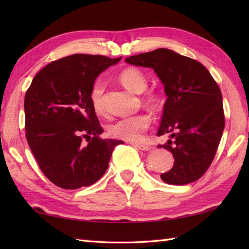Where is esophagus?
<instances>
[{
  "mask_svg": "<svg viewBox=\"0 0 249 249\" xmlns=\"http://www.w3.org/2000/svg\"><path fill=\"white\" fill-rule=\"evenodd\" d=\"M131 145H134L135 147H137V149H139V150H142V151H147V150H150V147H149V145H146V144H140V143H134V142H131L130 143Z\"/></svg>",
  "mask_w": 249,
  "mask_h": 249,
  "instance_id": "esophagus-1",
  "label": "esophagus"
}]
</instances>
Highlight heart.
<instances>
[{"instance_id": "1", "label": "heart", "mask_w": 249, "mask_h": 249, "mask_svg": "<svg viewBox=\"0 0 249 249\" xmlns=\"http://www.w3.org/2000/svg\"><path fill=\"white\" fill-rule=\"evenodd\" d=\"M120 82L123 87L135 94H141L145 91L147 87L146 77L141 71L137 68L130 67L126 68L120 73ZM106 84L104 81L98 80L94 84L91 92V103L93 109L97 114H103L105 112L104 107V93ZM145 99L150 104H156L158 97L155 94L149 93ZM151 119L147 114H137L131 116H126L116 120L114 123L109 125V135L118 139H123L126 141H138L142 138L144 131L149 128Z\"/></svg>"}]
</instances>
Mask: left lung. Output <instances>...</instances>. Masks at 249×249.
Listing matches in <instances>:
<instances>
[{
	"label": "left lung",
	"mask_w": 249,
	"mask_h": 249,
	"mask_svg": "<svg viewBox=\"0 0 249 249\" xmlns=\"http://www.w3.org/2000/svg\"><path fill=\"white\" fill-rule=\"evenodd\" d=\"M131 65L152 68L165 88L167 100L157 136L170 135L158 145L172 153L165 183L184 185L197 181L208 170L225 128L223 96L213 77L198 61L160 48L129 56Z\"/></svg>",
	"instance_id": "8db88e82"
}]
</instances>
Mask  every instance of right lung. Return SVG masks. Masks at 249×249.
<instances>
[{
  "instance_id": "add662e5",
  "label": "right lung",
  "mask_w": 249,
  "mask_h": 249,
  "mask_svg": "<svg viewBox=\"0 0 249 249\" xmlns=\"http://www.w3.org/2000/svg\"><path fill=\"white\" fill-rule=\"evenodd\" d=\"M121 59L79 53L63 57L44 67L26 91V140L40 170L56 186L77 189L97 182L114 147L123 143L99 138L104 129L91 103L99 73Z\"/></svg>"
}]
</instances>
